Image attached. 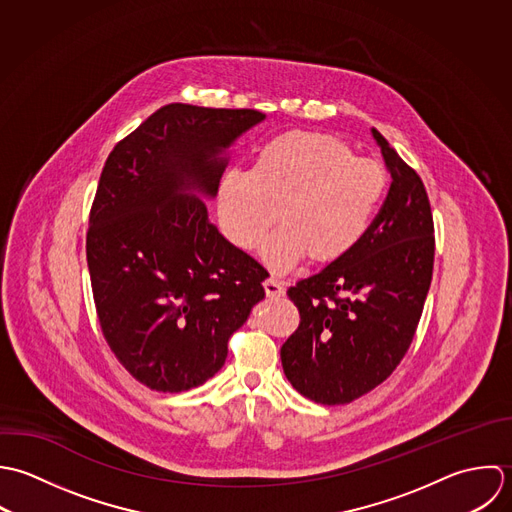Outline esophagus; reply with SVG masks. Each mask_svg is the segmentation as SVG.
Masks as SVG:
<instances>
[{
	"instance_id": "1",
	"label": "esophagus",
	"mask_w": 512,
	"mask_h": 512,
	"mask_svg": "<svg viewBox=\"0 0 512 512\" xmlns=\"http://www.w3.org/2000/svg\"><path fill=\"white\" fill-rule=\"evenodd\" d=\"M263 289H265V293H267V297H269V299H279V297H283V295H285V287H283V283H281V281H277L275 277L265 279Z\"/></svg>"
}]
</instances>
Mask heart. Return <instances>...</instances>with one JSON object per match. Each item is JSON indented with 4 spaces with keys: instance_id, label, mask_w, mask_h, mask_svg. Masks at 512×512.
Returning <instances> with one entry per match:
<instances>
[{
    "instance_id": "1",
    "label": "heart",
    "mask_w": 512,
    "mask_h": 512,
    "mask_svg": "<svg viewBox=\"0 0 512 512\" xmlns=\"http://www.w3.org/2000/svg\"><path fill=\"white\" fill-rule=\"evenodd\" d=\"M390 184L386 166L358 158L338 136L289 130L269 140L251 170H231L219 184V215L229 239L261 247L273 271L308 259L326 265L348 255L368 233Z\"/></svg>"
}]
</instances>
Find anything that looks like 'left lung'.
Wrapping results in <instances>:
<instances>
[{"instance_id": "8db88e82", "label": "left lung", "mask_w": 512, "mask_h": 512, "mask_svg": "<svg viewBox=\"0 0 512 512\" xmlns=\"http://www.w3.org/2000/svg\"><path fill=\"white\" fill-rule=\"evenodd\" d=\"M392 186L364 239L342 259L289 287L301 322L281 346L285 376L308 400L344 406L400 366L433 275L435 227L425 186L372 128Z\"/></svg>"}]
</instances>
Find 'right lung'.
Listing matches in <instances>:
<instances>
[{"mask_svg": "<svg viewBox=\"0 0 512 512\" xmlns=\"http://www.w3.org/2000/svg\"><path fill=\"white\" fill-rule=\"evenodd\" d=\"M265 118L255 108L172 103L104 162L87 229V265L104 340L132 378L184 392L227 358L231 334L269 275L209 221L227 148Z\"/></svg>", "mask_w": 512, "mask_h": 512, "instance_id": "right-lung-1", "label": "right lung"}]
</instances>
